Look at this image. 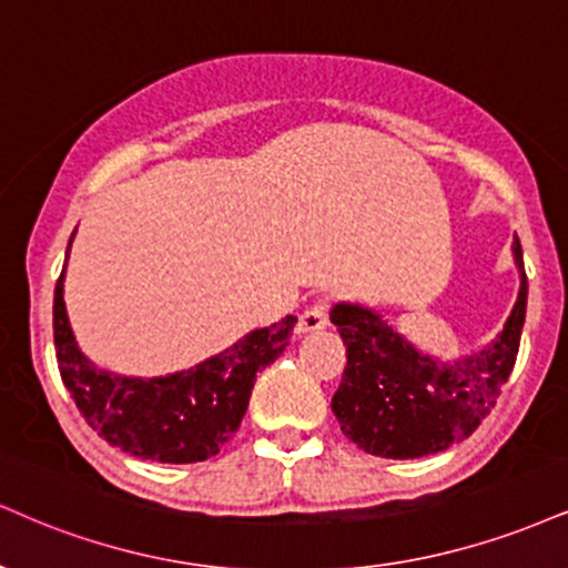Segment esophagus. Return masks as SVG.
I'll return each mask as SVG.
<instances>
[{"instance_id": "1", "label": "esophagus", "mask_w": 568, "mask_h": 568, "mask_svg": "<svg viewBox=\"0 0 568 568\" xmlns=\"http://www.w3.org/2000/svg\"><path fill=\"white\" fill-rule=\"evenodd\" d=\"M327 310H331V302L327 298H317V302H312L306 310L302 312V317H298L296 323V331L298 333H317V331H325L327 325H331V320H327Z\"/></svg>"}]
</instances>
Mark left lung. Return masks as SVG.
Here are the masks:
<instances>
[{"label":"left lung","mask_w":568,"mask_h":568,"mask_svg":"<svg viewBox=\"0 0 568 568\" xmlns=\"http://www.w3.org/2000/svg\"><path fill=\"white\" fill-rule=\"evenodd\" d=\"M514 256L521 270V291L508 323L487 349L455 365H439L418 354L378 314L362 306L338 304L331 323L346 346V367L333 413L341 432L378 457L413 460L468 439L516 365L526 317V272L518 237Z\"/></svg>","instance_id":"left-lung-1"}]
</instances>
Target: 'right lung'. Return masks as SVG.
<instances>
[{
  "label": "right lung",
  "instance_id": "obj_1",
  "mask_svg": "<svg viewBox=\"0 0 568 568\" xmlns=\"http://www.w3.org/2000/svg\"><path fill=\"white\" fill-rule=\"evenodd\" d=\"M293 325L296 317L280 320L166 378H121L98 371L79 352L65 314L63 272L54 285L52 327L60 378L89 426L142 460L201 463L216 455L241 426L256 373L283 354Z\"/></svg>",
  "mask_w": 568,
  "mask_h": 568
}]
</instances>
